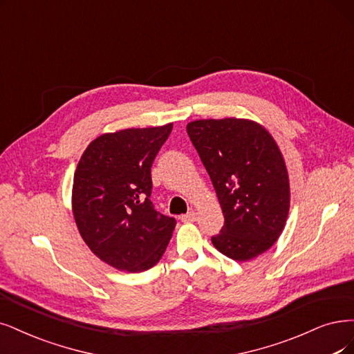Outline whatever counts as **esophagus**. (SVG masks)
<instances>
[{"instance_id":"34e87169","label":"esophagus","mask_w":354,"mask_h":354,"mask_svg":"<svg viewBox=\"0 0 354 354\" xmlns=\"http://www.w3.org/2000/svg\"><path fill=\"white\" fill-rule=\"evenodd\" d=\"M180 220L182 221H195V220H197V213H195V212H188L187 214H182L180 216Z\"/></svg>"}]
</instances>
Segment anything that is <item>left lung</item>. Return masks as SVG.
Returning <instances> with one entry per match:
<instances>
[{
  "mask_svg": "<svg viewBox=\"0 0 354 354\" xmlns=\"http://www.w3.org/2000/svg\"><path fill=\"white\" fill-rule=\"evenodd\" d=\"M187 133L225 216L213 245L236 261L270 250L290 205L289 176L276 141L266 128L236 118L194 121Z\"/></svg>",
  "mask_w": 354,
  "mask_h": 354,
  "instance_id": "left-lung-1",
  "label": "left lung"
}]
</instances>
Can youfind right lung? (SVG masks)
Here are the masks:
<instances>
[{"label":"right lung","mask_w":354,"mask_h":354,"mask_svg":"<svg viewBox=\"0 0 354 354\" xmlns=\"http://www.w3.org/2000/svg\"><path fill=\"white\" fill-rule=\"evenodd\" d=\"M172 124L103 134L74 174L73 213L83 241L103 263L140 272L159 263L176 220L151 203V166Z\"/></svg>","instance_id":"obj_1"}]
</instances>
